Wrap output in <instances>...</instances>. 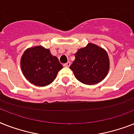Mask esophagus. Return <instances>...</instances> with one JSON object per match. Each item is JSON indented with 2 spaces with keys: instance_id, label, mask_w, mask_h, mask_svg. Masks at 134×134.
Segmentation results:
<instances>
[{
  "instance_id": "obj_1",
  "label": "esophagus",
  "mask_w": 134,
  "mask_h": 134,
  "mask_svg": "<svg viewBox=\"0 0 134 134\" xmlns=\"http://www.w3.org/2000/svg\"><path fill=\"white\" fill-rule=\"evenodd\" d=\"M71 65V62L70 61H68L67 63H65V64H64V67H69V66H70Z\"/></svg>"
}]
</instances>
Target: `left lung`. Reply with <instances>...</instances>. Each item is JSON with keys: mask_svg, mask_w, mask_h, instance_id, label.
Returning <instances> with one entry per match:
<instances>
[{"mask_svg": "<svg viewBox=\"0 0 134 134\" xmlns=\"http://www.w3.org/2000/svg\"><path fill=\"white\" fill-rule=\"evenodd\" d=\"M69 68L83 84H97L106 77L109 69L108 54L104 49L89 43L75 54V60Z\"/></svg>", "mask_w": 134, "mask_h": 134, "instance_id": "obj_1", "label": "left lung"}]
</instances>
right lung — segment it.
<instances>
[{"mask_svg": "<svg viewBox=\"0 0 134 134\" xmlns=\"http://www.w3.org/2000/svg\"><path fill=\"white\" fill-rule=\"evenodd\" d=\"M23 74L31 84L44 87L51 84L63 65L49 49L36 46L26 49L20 59Z\"/></svg>", "mask_w": 134, "mask_h": 134, "instance_id": "1", "label": "right lung"}]
</instances>
